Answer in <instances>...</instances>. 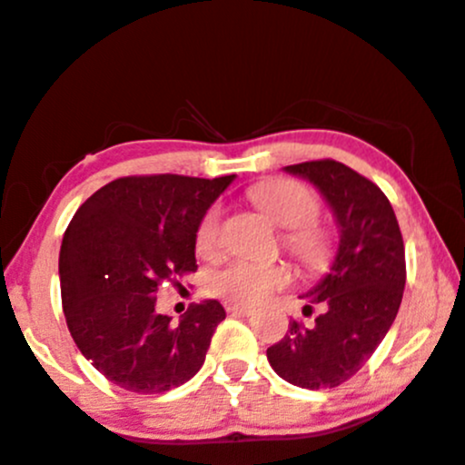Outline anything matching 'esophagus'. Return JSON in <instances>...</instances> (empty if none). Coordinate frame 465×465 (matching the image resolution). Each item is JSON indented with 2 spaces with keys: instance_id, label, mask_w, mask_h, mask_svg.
<instances>
[{
  "instance_id": "1",
  "label": "esophagus",
  "mask_w": 465,
  "mask_h": 465,
  "mask_svg": "<svg viewBox=\"0 0 465 465\" xmlns=\"http://www.w3.org/2000/svg\"><path fill=\"white\" fill-rule=\"evenodd\" d=\"M225 311L229 314H242V317H249V314H253V308L242 306V303H227Z\"/></svg>"
}]
</instances>
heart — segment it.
<instances>
[{
  "label": "heart",
  "instance_id": "b5f03b06",
  "mask_svg": "<svg viewBox=\"0 0 465 465\" xmlns=\"http://www.w3.org/2000/svg\"><path fill=\"white\" fill-rule=\"evenodd\" d=\"M251 199L260 210L271 216V221L284 233V247L300 262L311 269L325 264L330 255V240L323 229L314 225L319 216L317 194L292 179H275L255 185ZM221 242V207H207L194 232L196 251L203 255L214 253ZM292 273L286 264H260L249 260H229L207 277V288L212 295L236 303H258L266 300L277 288L291 284Z\"/></svg>",
  "mask_w": 465,
  "mask_h": 465
}]
</instances>
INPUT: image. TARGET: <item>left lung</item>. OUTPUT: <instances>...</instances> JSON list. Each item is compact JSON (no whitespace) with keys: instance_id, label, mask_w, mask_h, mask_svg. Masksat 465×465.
<instances>
[{"instance_id":"obj_1","label":"left lung","mask_w":465,"mask_h":465,"mask_svg":"<svg viewBox=\"0 0 465 465\" xmlns=\"http://www.w3.org/2000/svg\"><path fill=\"white\" fill-rule=\"evenodd\" d=\"M322 192L339 225L330 271L302 300L323 314L312 328L292 322L266 359L280 378L303 389H332L370 361L396 319L407 264L391 203L382 190L334 159L286 165Z\"/></svg>"}]
</instances>
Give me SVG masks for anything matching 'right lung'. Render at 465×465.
<instances>
[{
  "mask_svg": "<svg viewBox=\"0 0 465 465\" xmlns=\"http://www.w3.org/2000/svg\"><path fill=\"white\" fill-rule=\"evenodd\" d=\"M233 179L122 177L89 196L67 225L58 255L63 312L74 343L114 385L163 393L205 362L225 308L192 303L173 323L154 311V292L194 273L196 225Z\"/></svg>",
  "mask_w": 465,
  "mask_h": 465,
  "instance_id": "add662e5",
  "label": "right lung"
}]
</instances>
